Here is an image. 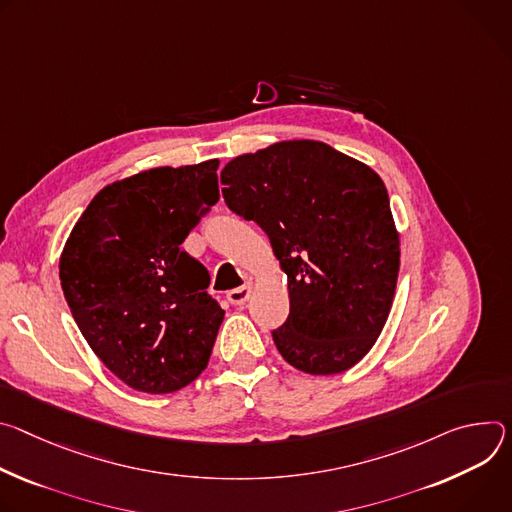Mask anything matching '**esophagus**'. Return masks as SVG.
I'll return each mask as SVG.
<instances>
[{
	"label": "esophagus",
	"instance_id": "esophagus-1",
	"mask_svg": "<svg viewBox=\"0 0 512 512\" xmlns=\"http://www.w3.org/2000/svg\"><path fill=\"white\" fill-rule=\"evenodd\" d=\"M250 297H252V285H244V287H238V289L227 293V301H230L232 305H246V301Z\"/></svg>",
	"mask_w": 512,
	"mask_h": 512
}]
</instances>
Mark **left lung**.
Segmentation results:
<instances>
[{
	"label": "left lung",
	"mask_w": 512,
	"mask_h": 512,
	"mask_svg": "<svg viewBox=\"0 0 512 512\" xmlns=\"http://www.w3.org/2000/svg\"><path fill=\"white\" fill-rule=\"evenodd\" d=\"M223 199L256 221L289 280L276 350L307 374L358 364L388 319L401 242L382 179L317 140L276 142L221 170Z\"/></svg>",
	"instance_id": "left-lung-1"
}]
</instances>
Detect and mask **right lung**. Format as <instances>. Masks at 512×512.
<instances>
[{
    "instance_id": "1",
    "label": "right lung",
    "mask_w": 512,
    "mask_h": 512,
    "mask_svg": "<svg viewBox=\"0 0 512 512\" xmlns=\"http://www.w3.org/2000/svg\"><path fill=\"white\" fill-rule=\"evenodd\" d=\"M217 166H158L103 187L63 248L71 313L95 356L134 390L175 392L207 368L225 311L181 244L219 199Z\"/></svg>"
}]
</instances>
